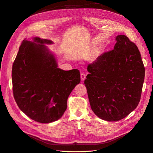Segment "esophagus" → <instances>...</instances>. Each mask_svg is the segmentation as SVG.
<instances>
[{"label": "esophagus", "instance_id": "1", "mask_svg": "<svg viewBox=\"0 0 153 153\" xmlns=\"http://www.w3.org/2000/svg\"><path fill=\"white\" fill-rule=\"evenodd\" d=\"M80 77H81V80H82V81H84V80L85 79V78H86L85 74L84 73H82L81 75H80Z\"/></svg>", "mask_w": 153, "mask_h": 153}]
</instances>
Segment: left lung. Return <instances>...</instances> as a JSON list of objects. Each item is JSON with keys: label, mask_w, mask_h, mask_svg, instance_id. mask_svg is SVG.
Returning <instances> with one entry per match:
<instances>
[{"label": "left lung", "mask_w": 153, "mask_h": 153, "mask_svg": "<svg viewBox=\"0 0 153 153\" xmlns=\"http://www.w3.org/2000/svg\"><path fill=\"white\" fill-rule=\"evenodd\" d=\"M115 40L112 50L88 65L84 81L92 110L107 121H118L137 108L145 76L136 45L124 35Z\"/></svg>", "instance_id": "8db88e82"}]
</instances>
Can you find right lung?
<instances>
[{
  "label": "right lung",
  "mask_w": 153,
  "mask_h": 153,
  "mask_svg": "<svg viewBox=\"0 0 153 153\" xmlns=\"http://www.w3.org/2000/svg\"><path fill=\"white\" fill-rule=\"evenodd\" d=\"M48 39H24L13 64L14 98L19 108L34 121L50 123L61 118L67 100L80 82L78 69L57 68L54 55L44 44Z\"/></svg>",
  "instance_id": "right-lung-1"
}]
</instances>
